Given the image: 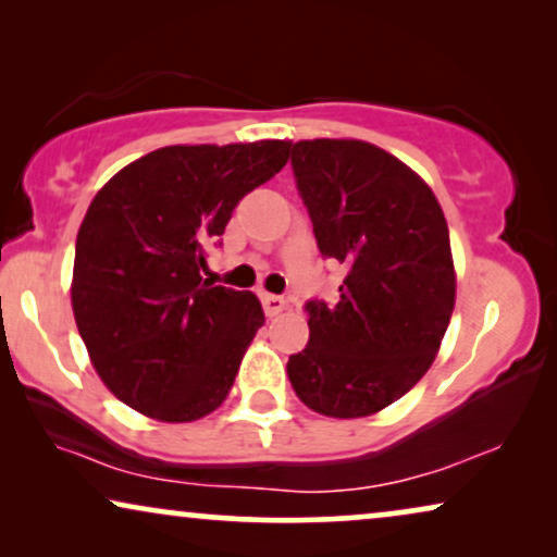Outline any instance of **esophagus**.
I'll return each instance as SVG.
<instances>
[{"label": "esophagus", "mask_w": 557, "mask_h": 557, "mask_svg": "<svg viewBox=\"0 0 557 557\" xmlns=\"http://www.w3.org/2000/svg\"><path fill=\"white\" fill-rule=\"evenodd\" d=\"M261 304H263L265 317H278L281 311L286 309V301L281 299V296H276V294H263L261 296Z\"/></svg>", "instance_id": "34e87169"}]
</instances>
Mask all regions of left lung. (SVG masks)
<instances>
[{
    "label": "left lung",
    "instance_id": "1",
    "mask_svg": "<svg viewBox=\"0 0 557 557\" xmlns=\"http://www.w3.org/2000/svg\"><path fill=\"white\" fill-rule=\"evenodd\" d=\"M296 187L324 258L347 265L334 307L307 301L309 345L286 372L304 406L372 416L436 360L456 299L444 210L418 174L375 144L292 147Z\"/></svg>",
    "mask_w": 557,
    "mask_h": 557
}]
</instances>
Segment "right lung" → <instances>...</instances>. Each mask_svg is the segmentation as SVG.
Masks as SVG:
<instances>
[{
  "label": "right lung",
  "instance_id": "1",
  "mask_svg": "<svg viewBox=\"0 0 557 557\" xmlns=\"http://www.w3.org/2000/svg\"><path fill=\"white\" fill-rule=\"evenodd\" d=\"M288 147H164L98 189L75 240L71 299L98 377L128 408L189 423L227 398L265 317L256 294L202 278L205 248L281 172Z\"/></svg>",
  "mask_w": 557,
  "mask_h": 557
}]
</instances>
